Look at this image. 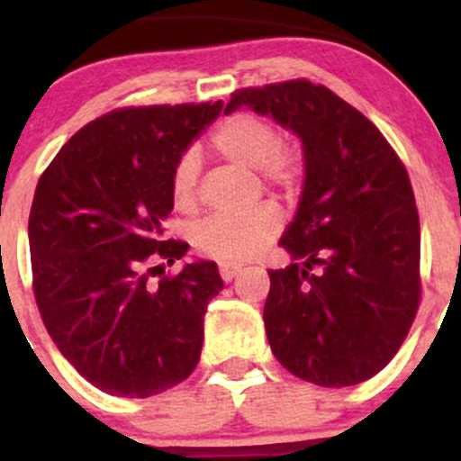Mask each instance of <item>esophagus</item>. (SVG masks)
Masks as SVG:
<instances>
[{
    "mask_svg": "<svg viewBox=\"0 0 461 461\" xmlns=\"http://www.w3.org/2000/svg\"><path fill=\"white\" fill-rule=\"evenodd\" d=\"M221 277H223V282H231V279L238 277V273H240V267H230V264H221Z\"/></svg>",
    "mask_w": 461,
    "mask_h": 461,
    "instance_id": "34e87169",
    "label": "esophagus"
}]
</instances>
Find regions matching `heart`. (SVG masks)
<instances>
[{"mask_svg":"<svg viewBox=\"0 0 461 461\" xmlns=\"http://www.w3.org/2000/svg\"><path fill=\"white\" fill-rule=\"evenodd\" d=\"M210 145L221 160L247 171H260L268 186L293 194L301 182V162L282 149V136L271 121L251 113H236L216 125ZM199 164L193 153L179 160L173 173L171 194L177 210L197 203ZM279 214L260 205L247 214L212 216L194 231V245L203 256L223 264H240L258 256L279 234Z\"/></svg>","mask_w":461,"mask_h":461,"instance_id":"1","label":"heart"}]
</instances>
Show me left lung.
<instances>
[{"mask_svg":"<svg viewBox=\"0 0 461 461\" xmlns=\"http://www.w3.org/2000/svg\"><path fill=\"white\" fill-rule=\"evenodd\" d=\"M271 116L303 145V190L268 271L264 327L273 356L305 382L345 388L403 345L420 299V223L403 162L382 131L308 79L245 88L225 114Z\"/></svg>","mask_w":461,"mask_h":461,"instance_id":"obj_1","label":"left lung"}]
</instances>
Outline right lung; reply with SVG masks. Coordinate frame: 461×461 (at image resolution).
I'll list each match as a JSON object with an SVG mask.
<instances>
[{
	"label": "right lung",
	"instance_id": "right-lung-1",
	"mask_svg": "<svg viewBox=\"0 0 461 461\" xmlns=\"http://www.w3.org/2000/svg\"><path fill=\"white\" fill-rule=\"evenodd\" d=\"M223 102L121 108L84 125L41 176L28 238L34 297L51 340L95 388L147 399L197 366L203 316L223 288L214 262L164 267L173 173Z\"/></svg>",
	"mask_w": 461,
	"mask_h": 461
}]
</instances>
